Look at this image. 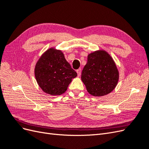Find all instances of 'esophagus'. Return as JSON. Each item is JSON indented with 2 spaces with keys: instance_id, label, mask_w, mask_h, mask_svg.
Segmentation results:
<instances>
[{
  "instance_id": "obj_1",
  "label": "esophagus",
  "mask_w": 149,
  "mask_h": 149,
  "mask_svg": "<svg viewBox=\"0 0 149 149\" xmlns=\"http://www.w3.org/2000/svg\"><path fill=\"white\" fill-rule=\"evenodd\" d=\"M76 72H77V73H78V76H80V75H81V69L79 68V69L76 70Z\"/></svg>"
}]
</instances>
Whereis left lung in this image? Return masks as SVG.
<instances>
[{"label":"left lung","mask_w":149,"mask_h":149,"mask_svg":"<svg viewBox=\"0 0 149 149\" xmlns=\"http://www.w3.org/2000/svg\"><path fill=\"white\" fill-rule=\"evenodd\" d=\"M81 80L88 92L94 96H102L116 88L119 71L112 58L106 51L98 50L88 56L81 73Z\"/></svg>","instance_id":"left-lung-1"}]
</instances>
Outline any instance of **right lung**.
Returning <instances> with one entry per match:
<instances>
[{
	"label": "right lung",
	"mask_w": 149,
	"mask_h": 149,
	"mask_svg": "<svg viewBox=\"0 0 149 149\" xmlns=\"http://www.w3.org/2000/svg\"><path fill=\"white\" fill-rule=\"evenodd\" d=\"M35 76L39 86L45 93L56 96L65 93L77 73L71 68L61 51L51 48L38 60Z\"/></svg>",
	"instance_id": "right-lung-1"
}]
</instances>
